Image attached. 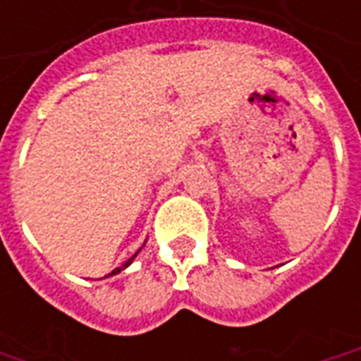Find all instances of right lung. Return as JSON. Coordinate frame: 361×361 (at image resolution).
<instances>
[{
    "mask_svg": "<svg viewBox=\"0 0 361 361\" xmlns=\"http://www.w3.org/2000/svg\"><path fill=\"white\" fill-rule=\"evenodd\" d=\"M145 243H147V242H145ZM145 243H142V245H141V247H139V250L135 251V253H133V255H131V257L127 259V261H126V263H123V265H119L118 269H114V271H111L110 274H106V276H104V279H108V276H114V274H119V272H121V271H126L127 267H129V265H131V263H133L135 257H137V255H139V251H141L142 247H145Z\"/></svg>",
    "mask_w": 361,
    "mask_h": 361,
    "instance_id": "add662e5",
    "label": "right lung"
}]
</instances>
